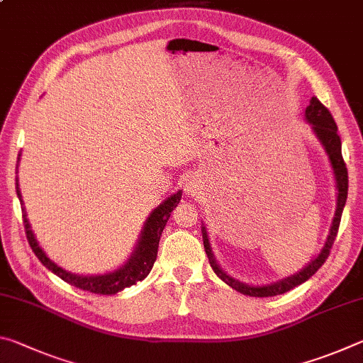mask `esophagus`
Instances as JSON below:
<instances>
[{"mask_svg": "<svg viewBox=\"0 0 363 363\" xmlns=\"http://www.w3.org/2000/svg\"><path fill=\"white\" fill-rule=\"evenodd\" d=\"M200 187H201L200 181L194 176H189L186 182H184V192H186V195H189V196H195L196 194H199Z\"/></svg>", "mask_w": 363, "mask_h": 363, "instance_id": "34e87169", "label": "esophagus"}]
</instances>
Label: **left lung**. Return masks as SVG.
Instances as JSON below:
<instances>
[{
  "mask_svg": "<svg viewBox=\"0 0 363 363\" xmlns=\"http://www.w3.org/2000/svg\"><path fill=\"white\" fill-rule=\"evenodd\" d=\"M304 118L309 123L312 131H314L315 138L318 139V143L322 144V147L327 152L328 160L331 168H333V174H335V181H336V211L333 220H331L330 225V232L327 240L323 243V248L320 250L314 259H312L307 266H304L299 272L290 275V277H285L279 281H274V284H267V285H248L243 284V281L237 280L230 277L229 274L224 272L223 269L214 257L210 238H208V232L205 224L201 225V233H203V247L208 255V259H210L211 267L214 270V274L218 277L225 281L227 285L232 286L233 290H237L238 293L247 294V296H255V298H269V296H277V294H284L286 291L293 290L294 286H298L301 284H304L306 280H309L312 275H314L318 269L322 267V264L327 259L330 255V250L333 247V242L336 238L337 233V227H340L341 223V214L344 210V205H346V199H347V168L346 163L342 160V153H341V139L337 136V126L331 116L330 110L323 106V104L317 99V97H312L309 106L306 107L304 112Z\"/></svg>",
  "mask_w": 363,
  "mask_h": 363,
  "instance_id": "8db88e82",
  "label": "left lung"
}]
</instances>
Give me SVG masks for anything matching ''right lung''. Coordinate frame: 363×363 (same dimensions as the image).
I'll use <instances>...</instances> for the list:
<instances>
[{"mask_svg":"<svg viewBox=\"0 0 363 363\" xmlns=\"http://www.w3.org/2000/svg\"><path fill=\"white\" fill-rule=\"evenodd\" d=\"M16 192L22 205V218H23V225H26L27 240L30 243V247H32L33 253L36 255V257L41 261L43 266H46L52 274H56L57 277L67 281V284L77 286L79 290L91 291L96 294H115L121 290H125L128 286L136 285L138 281L144 280L147 275H149V272L153 267V262L157 259L160 237H162L164 225L168 223L171 211H173V208L177 206L182 196L181 190H177L176 194L169 195L167 200L162 201V203H160L155 210L150 213V216L147 218V220L144 223L143 232H140L136 248H134L130 259L123 264L121 267L107 274L79 275V274L69 272V270L62 269L60 266H57L56 262L49 259L45 251H43V248L38 245V242H36L35 233L28 223L26 206H23L22 194L19 189V179H17V177H16Z\"/></svg>","mask_w":363,"mask_h":363,"instance_id":"add662e5","label":"right lung"}]
</instances>
